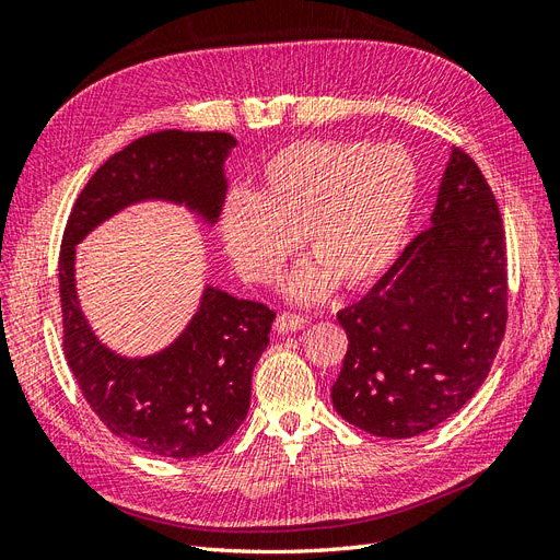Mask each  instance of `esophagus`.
I'll use <instances>...</instances> for the list:
<instances>
[{"label":"esophagus","instance_id":"34e87169","mask_svg":"<svg viewBox=\"0 0 560 560\" xmlns=\"http://www.w3.org/2000/svg\"><path fill=\"white\" fill-rule=\"evenodd\" d=\"M308 325V319L303 317V315H294V313H282V315H278V319H276V331L278 334H290V331H296V329H303Z\"/></svg>","mask_w":560,"mask_h":560}]
</instances>
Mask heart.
<instances>
[{
	"mask_svg": "<svg viewBox=\"0 0 560 560\" xmlns=\"http://www.w3.org/2000/svg\"><path fill=\"white\" fill-rule=\"evenodd\" d=\"M418 165L401 144L301 140L270 156L261 191H235L222 212V235L235 268L270 284L296 249L313 264L287 287L294 301L378 282L397 261L418 200Z\"/></svg>",
	"mask_w": 560,
	"mask_h": 560,
	"instance_id": "obj_1",
	"label": "heart"
}]
</instances>
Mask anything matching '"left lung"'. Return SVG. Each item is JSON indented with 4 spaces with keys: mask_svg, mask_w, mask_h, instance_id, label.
<instances>
[{
    "mask_svg": "<svg viewBox=\"0 0 560 560\" xmlns=\"http://www.w3.org/2000/svg\"><path fill=\"white\" fill-rule=\"evenodd\" d=\"M430 229L354 306L334 409L374 436L442 425L486 381L506 329V243L479 165L453 147Z\"/></svg>",
    "mask_w": 560,
    "mask_h": 560,
    "instance_id": "obj_1",
    "label": "left lung"
}]
</instances>
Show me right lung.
<instances>
[{
	"mask_svg": "<svg viewBox=\"0 0 560 560\" xmlns=\"http://www.w3.org/2000/svg\"><path fill=\"white\" fill-rule=\"evenodd\" d=\"M229 132L161 130L114 154L83 186L67 219L58 287L62 348L95 416L130 446L161 457H198L222 446L249 409L252 371L276 313L206 287L200 308L165 350L128 360L97 341L77 299V245L140 200H173L214 224L224 206Z\"/></svg>",
	"mask_w": 560,
	"mask_h": 560,
	"instance_id": "obj_1",
	"label": "right lung"
}]
</instances>
